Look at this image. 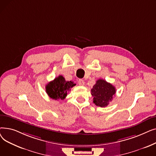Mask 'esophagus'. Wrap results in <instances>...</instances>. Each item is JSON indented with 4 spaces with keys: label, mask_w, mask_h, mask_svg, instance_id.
<instances>
[{
    "label": "esophagus",
    "mask_w": 156,
    "mask_h": 156,
    "mask_svg": "<svg viewBox=\"0 0 156 156\" xmlns=\"http://www.w3.org/2000/svg\"><path fill=\"white\" fill-rule=\"evenodd\" d=\"M78 84L80 86H84L85 85V81L82 79H80L78 80Z\"/></svg>",
    "instance_id": "obj_1"
}]
</instances>
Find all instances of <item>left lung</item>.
<instances>
[{"label":"left lung","instance_id":"8db88e82","mask_svg":"<svg viewBox=\"0 0 156 156\" xmlns=\"http://www.w3.org/2000/svg\"><path fill=\"white\" fill-rule=\"evenodd\" d=\"M115 94V87L102 79L98 80L91 89V94L94 97V103L101 108L108 105Z\"/></svg>","mask_w":156,"mask_h":156}]
</instances>
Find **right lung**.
Returning <instances> with one entry per match:
<instances>
[{"instance_id":"1","label":"right lung","mask_w":156,"mask_h":156,"mask_svg":"<svg viewBox=\"0 0 156 156\" xmlns=\"http://www.w3.org/2000/svg\"><path fill=\"white\" fill-rule=\"evenodd\" d=\"M75 85L73 81H66L62 76L59 75L46 85L45 90L47 95L51 99L63 100L67 96L70 89Z\"/></svg>"}]
</instances>
